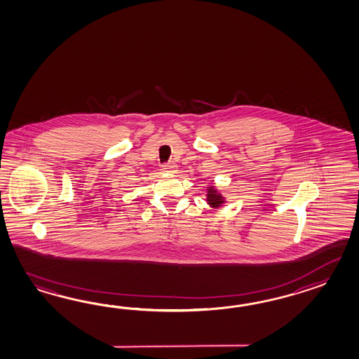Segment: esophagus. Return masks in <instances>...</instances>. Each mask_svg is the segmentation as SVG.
Here are the masks:
<instances>
[{"instance_id":"1","label":"esophagus","mask_w":359,"mask_h":359,"mask_svg":"<svg viewBox=\"0 0 359 359\" xmlns=\"http://www.w3.org/2000/svg\"><path fill=\"white\" fill-rule=\"evenodd\" d=\"M175 169H177V165H175V163H165V164H163V170L164 172H175Z\"/></svg>"}]
</instances>
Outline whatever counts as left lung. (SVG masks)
<instances>
[{
    "label": "left lung",
    "instance_id": "1",
    "mask_svg": "<svg viewBox=\"0 0 359 359\" xmlns=\"http://www.w3.org/2000/svg\"><path fill=\"white\" fill-rule=\"evenodd\" d=\"M208 201L210 205H213V207H219V205L224 203V199H222V196H221L219 194H217V191L210 189L208 194Z\"/></svg>",
    "mask_w": 359,
    "mask_h": 359
}]
</instances>
